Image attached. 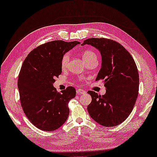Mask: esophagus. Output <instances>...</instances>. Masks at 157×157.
<instances>
[{
  "label": "esophagus",
  "instance_id": "1",
  "mask_svg": "<svg viewBox=\"0 0 157 157\" xmlns=\"http://www.w3.org/2000/svg\"><path fill=\"white\" fill-rule=\"evenodd\" d=\"M85 93L86 91L84 90H82V89H77V94H78V95H79V94H84Z\"/></svg>",
  "mask_w": 157,
  "mask_h": 157
}]
</instances>
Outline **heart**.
Instances as JSON below:
<instances>
[{
  "mask_svg": "<svg viewBox=\"0 0 157 157\" xmlns=\"http://www.w3.org/2000/svg\"><path fill=\"white\" fill-rule=\"evenodd\" d=\"M82 58L84 61L85 62H87L91 60L92 59L97 58L96 54L95 52L91 50H85L82 53ZM69 61V55L68 54H65L62 56L61 61V65L63 68H66L67 66H68Z\"/></svg>",
  "mask_w": 157,
  "mask_h": 157,
  "instance_id": "b5f03b06",
  "label": "heart"
}]
</instances>
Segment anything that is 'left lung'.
Masks as SVG:
<instances>
[{"label":"left lung","instance_id":"1","mask_svg":"<svg viewBox=\"0 0 157 157\" xmlns=\"http://www.w3.org/2000/svg\"><path fill=\"white\" fill-rule=\"evenodd\" d=\"M90 44L100 52L102 62L96 80L103 79L106 93L98 95L89 91L91 102L89 115L106 127L122 123L132 112L139 89V75L132 56L116 41L106 38H89L82 45Z\"/></svg>","mask_w":157,"mask_h":157}]
</instances>
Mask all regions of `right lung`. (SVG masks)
I'll return each instance as SVG.
<instances>
[{
    "mask_svg": "<svg viewBox=\"0 0 157 157\" xmlns=\"http://www.w3.org/2000/svg\"><path fill=\"white\" fill-rule=\"evenodd\" d=\"M78 41L54 40L33 49L19 72L21 105L29 121L40 130L52 131L63 125L69 114L68 103L75 97L73 86L57 92L53 84L61 74V58Z\"/></svg>",
    "mask_w": 157,
    "mask_h": 157,
    "instance_id": "obj_1",
    "label": "right lung"
}]
</instances>
